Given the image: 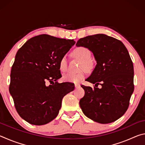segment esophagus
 Wrapping results in <instances>:
<instances>
[{"label":"esophagus","instance_id":"34e87169","mask_svg":"<svg viewBox=\"0 0 145 145\" xmlns=\"http://www.w3.org/2000/svg\"><path fill=\"white\" fill-rule=\"evenodd\" d=\"M80 84H75V88H78V87H80Z\"/></svg>","mask_w":145,"mask_h":145}]
</instances>
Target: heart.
I'll use <instances>...</instances> for the list:
<instances>
[{"instance_id": "b5f03b06", "label": "heart", "mask_w": 145, "mask_h": 145, "mask_svg": "<svg viewBox=\"0 0 145 145\" xmlns=\"http://www.w3.org/2000/svg\"><path fill=\"white\" fill-rule=\"evenodd\" d=\"M73 54L75 57H77L82 61V63L80 66L79 72L78 73H67L63 75V78L66 82L72 83H78L81 82L85 78L87 75L86 71L90 70L93 68V62L90 59L91 52L88 48L85 46H78L76 48L73 52ZM59 70L63 72H65L68 69V62L67 59L65 56H63L61 57L59 61ZM83 70H82V69Z\"/></svg>"}]
</instances>
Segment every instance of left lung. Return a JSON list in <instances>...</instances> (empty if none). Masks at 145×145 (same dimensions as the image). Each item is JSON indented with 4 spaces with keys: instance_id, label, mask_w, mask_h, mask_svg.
Listing matches in <instances>:
<instances>
[{
    "instance_id": "8db88e82",
    "label": "left lung",
    "mask_w": 145,
    "mask_h": 145,
    "mask_svg": "<svg viewBox=\"0 0 145 145\" xmlns=\"http://www.w3.org/2000/svg\"><path fill=\"white\" fill-rule=\"evenodd\" d=\"M76 45L88 48L97 61L86 79L95 84L94 88L81 85L85 91L79 101L83 113L100 123L116 121L127 111L134 89V67L128 50L121 41L103 34L80 38Z\"/></svg>"
}]
</instances>
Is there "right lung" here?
I'll return each instance as SVG.
<instances>
[{"instance_id":"add662e5","label":"right lung","mask_w":145,"mask_h":145,"mask_svg":"<svg viewBox=\"0 0 145 145\" xmlns=\"http://www.w3.org/2000/svg\"><path fill=\"white\" fill-rule=\"evenodd\" d=\"M75 43L41 34L29 40L17 52L9 90L17 112L29 123L42 125L53 120L63 97L74 89L73 83L57 80L61 77L59 61Z\"/></svg>"}]
</instances>
